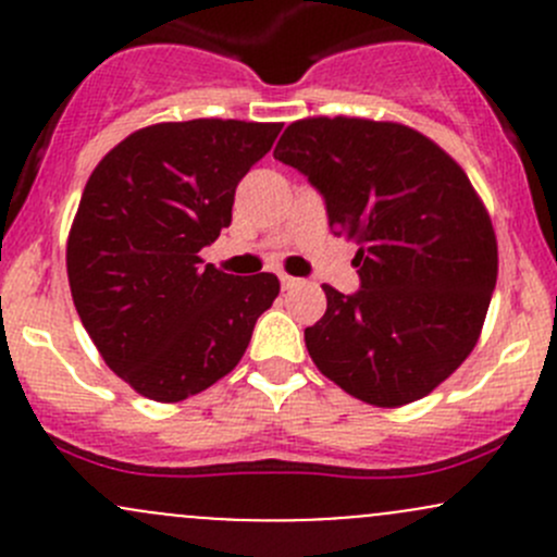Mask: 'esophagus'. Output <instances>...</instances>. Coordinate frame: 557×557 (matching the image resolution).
<instances>
[{
    "instance_id": "obj_1",
    "label": "esophagus",
    "mask_w": 557,
    "mask_h": 557,
    "mask_svg": "<svg viewBox=\"0 0 557 557\" xmlns=\"http://www.w3.org/2000/svg\"><path fill=\"white\" fill-rule=\"evenodd\" d=\"M280 285H283V290H290V288H296V285H299V280L290 277V274H280Z\"/></svg>"
}]
</instances>
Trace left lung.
<instances>
[{"label":"left lung","instance_id":"1","mask_svg":"<svg viewBox=\"0 0 557 557\" xmlns=\"http://www.w3.org/2000/svg\"><path fill=\"white\" fill-rule=\"evenodd\" d=\"M274 159L320 190L334 237L358 245L361 288L323 285L325 314L305 329L314 367L374 407L429 396L474 350L496 288L474 185L429 137L367 117L290 123Z\"/></svg>","mask_w":557,"mask_h":557}]
</instances>
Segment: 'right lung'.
<instances>
[{"mask_svg":"<svg viewBox=\"0 0 557 557\" xmlns=\"http://www.w3.org/2000/svg\"><path fill=\"white\" fill-rule=\"evenodd\" d=\"M283 123H156L97 164L66 239L75 310L104 363L153 401H183L226 377L272 307L280 280L201 261L232 223L234 190Z\"/></svg>","mask_w":557,"mask_h":557,"instance_id":"add662e5","label":"right lung"}]
</instances>
